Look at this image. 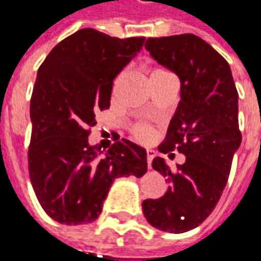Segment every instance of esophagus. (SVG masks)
I'll return each instance as SVG.
<instances>
[{
    "label": "esophagus",
    "mask_w": 261,
    "mask_h": 261,
    "mask_svg": "<svg viewBox=\"0 0 261 261\" xmlns=\"http://www.w3.org/2000/svg\"><path fill=\"white\" fill-rule=\"evenodd\" d=\"M152 159H154V151L148 150L147 151V164H148V167L151 169V162H152Z\"/></svg>",
    "instance_id": "1"
}]
</instances>
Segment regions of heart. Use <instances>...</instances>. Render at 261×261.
Instances as JSON below:
<instances>
[{
    "label": "heart",
    "mask_w": 261,
    "mask_h": 261,
    "mask_svg": "<svg viewBox=\"0 0 261 261\" xmlns=\"http://www.w3.org/2000/svg\"><path fill=\"white\" fill-rule=\"evenodd\" d=\"M160 72H163V70H155L154 73ZM130 134L138 141H148L152 137V127L148 123H145V122H137V123H134L130 126Z\"/></svg>",
    "instance_id": "heart-1"
}]
</instances>
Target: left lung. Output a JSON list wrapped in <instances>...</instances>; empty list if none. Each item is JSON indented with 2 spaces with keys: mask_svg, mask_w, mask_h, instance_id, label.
<instances>
[{
  "mask_svg": "<svg viewBox=\"0 0 261 261\" xmlns=\"http://www.w3.org/2000/svg\"><path fill=\"white\" fill-rule=\"evenodd\" d=\"M145 48L180 79V101L159 151H179L187 160L176 170L162 157L152 160L169 188L157 200H144L142 212L154 228L182 233L201 225L226 187L241 144L238 91L228 61L200 36L148 38Z\"/></svg>",
  "mask_w": 261,
  "mask_h": 261,
  "instance_id": "obj_1",
  "label": "left lung"
}]
</instances>
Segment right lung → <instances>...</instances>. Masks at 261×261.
I'll return each instance as SVG.
<instances>
[{
    "label": "right lung",
    "mask_w": 261,
    "mask_h": 261,
    "mask_svg": "<svg viewBox=\"0 0 261 261\" xmlns=\"http://www.w3.org/2000/svg\"><path fill=\"white\" fill-rule=\"evenodd\" d=\"M144 41L85 28L54 46L38 70L31 97L29 177L41 207L59 223L94 222L116 177L147 172V152L127 139L101 157V147L88 144L97 113L110 109L114 77Z\"/></svg>",
    "instance_id": "obj_1"
}]
</instances>
